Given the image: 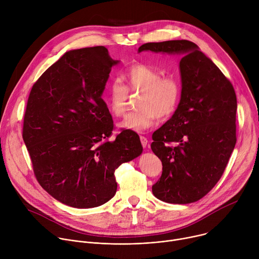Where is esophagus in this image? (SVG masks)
Segmentation results:
<instances>
[{
  "label": "esophagus",
  "mask_w": 259,
  "mask_h": 259,
  "mask_svg": "<svg viewBox=\"0 0 259 259\" xmlns=\"http://www.w3.org/2000/svg\"><path fill=\"white\" fill-rule=\"evenodd\" d=\"M140 141H141V144H142V146L143 147H146L147 146V142H149V140H147V138L146 137H144V136H140Z\"/></svg>",
  "instance_id": "1"
}]
</instances>
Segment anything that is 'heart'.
<instances>
[{"mask_svg": "<svg viewBox=\"0 0 259 259\" xmlns=\"http://www.w3.org/2000/svg\"><path fill=\"white\" fill-rule=\"evenodd\" d=\"M120 80H113L105 97L106 104L114 116L123 117L126 113L130 93H140L138 109L131 112L120 126L137 133L153 127L157 119L169 118L178 106L181 98L180 82L174 77H162V72L150 65L135 63Z\"/></svg>", "mask_w": 259, "mask_h": 259, "instance_id": "b5f03b06", "label": "heart"}]
</instances>
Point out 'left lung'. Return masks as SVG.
<instances>
[{"label": "left lung", "mask_w": 259, "mask_h": 259, "mask_svg": "<svg viewBox=\"0 0 259 259\" xmlns=\"http://www.w3.org/2000/svg\"><path fill=\"white\" fill-rule=\"evenodd\" d=\"M181 54V98L171 119L153 134L163 172L153 186L159 200L194 203L223 176L237 142V96L230 80L188 40L146 43L138 51Z\"/></svg>", "instance_id": "8db88e82"}]
</instances>
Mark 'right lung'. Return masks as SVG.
Returning a JSON list of instances; mask_svg holds the SVG:
<instances>
[{
	"label": "right lung",
	"instance_id": "right-lung-1",
	"mask_svg": "<svg viewBox=\"0 0 259 259\" xmlns=\"http://www.w3.org/2000/svg\"><path fill=\"white\" fill-rule=\"evenodd\" d=\"M103 46L71 50L44 71L29 93L22 137L34 176L54 199L93 208L117 192L116 169L142 153L139 136L114 140L112 115L101 98L112 66Z\"/></svg>",
	"mask_w": 259,
	"mask_h": 259
}]
</instances>
